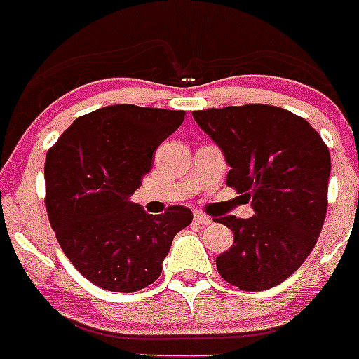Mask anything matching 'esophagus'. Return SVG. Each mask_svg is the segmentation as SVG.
Instances as JSON below:
<instances>
[{
  "mask_svg": "<svg viewBox=\"0 0 359 359\" xmlns=\"http://www.w3.org/2000/svg\"><path fill=\"white\" fill-rule=\"evenodd\" d=\"M193 219H195L196 223H200V225H210V223H212V219H210L207 214L200 212V210H195V214H193Z\"/></svg>",
  "mask_w": 359,
  "mask_h": 359,
  "instance_id": "obj_1",
  "label": "esophagus"
}]
</instances>
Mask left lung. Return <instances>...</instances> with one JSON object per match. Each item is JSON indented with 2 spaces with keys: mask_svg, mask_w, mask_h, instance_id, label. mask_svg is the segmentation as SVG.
<instances>
[{
  "mask_svg": "<svg viewBox=\"0 0 359 359\" xmlns=\"http://www.w3.org/2000/svg\"><path fill=\"white\" fill-rule=\"evenodd\" d=\"M225 154L226 186L251 198L255 216L219 217L233 244L216 259L221 278L257 292L290 276L316 246L327 210L331 159L301 116L267 104L193 111Z\"/></svg>",
  "mask_w": 359,
  "mask_h": 359,
  "instance_id": "obj_1",
  "label": "left lung"
}]
</instances>
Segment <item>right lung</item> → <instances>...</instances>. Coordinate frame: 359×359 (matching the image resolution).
<instances>
[{"mask_svg":"<svg viewBox=\"0 0 359 359\" xmlns=\"http://www.w3.org/2000/svg\"><path fill=\"white\" fill-rule=\"evenodd\" d=\"M186 111L115 104L83 115L46 156V210L72 266L100 289L136 292L161 274L187 207L147 214L129 195Z\"/></svg>","mask_w":359,"mask_h":359,"instance_id":"1","label":"right lung"}]
</instances>
